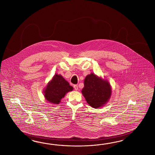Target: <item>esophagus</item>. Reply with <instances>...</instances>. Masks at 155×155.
Listing matches in <instances>:
<instances>
[{
	"label": "esophagus",
	"instance_id": "esophagus-1",
	"mask_svg": "<svg viewBox=\"0 0 155 155\" xmlns=\"http://www.w3.org/2000/svg\"><path fill=\"white\" fill-rule=\"evenodd\" d=\"M74 90H76V91H77L78 90V86L77 85H74Z\"/></svg>",
	"mask_w": 155,
	"mask_h": 155
}]
</instances>
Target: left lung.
Listing matches in <instances>:
<instances>
[{"label":"left lung","instance_id":"8db88e82","mask_svg":"<svg viewBox=\"0 0 155 155\" xmlns=\"http://www.w3.org/2000/svg\"><path fill=\"white\" fill-rule=\"evenodd\" d=\"M82 94L87 103L94 108H98L108 101L111 96L109 83L91 73L85 78Z\"/></svg>","mask_w":155,"mask_h":155}]
</instances>
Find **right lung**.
<instances>
[{
    "mask_svg": "<svg viewBox=\"0 0 155 155\" xmlns=\"http://www.w3.org/2000/svg\"><path fill=\"white\" fill-rule=\"evenodd\" d=\"M73 88L61 75L55 74L48 83L45 92L46 99L53 104H58L66 93L72 91Z\"/></svg>",
    "mask_w": 155,
    "mask_h": 155,
    "instance_id": "right-lung-1",
    "label": "right lung"
}]
</instances>
